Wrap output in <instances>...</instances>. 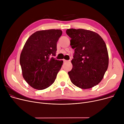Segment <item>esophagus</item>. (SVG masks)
<instances>
[{
	"label": "esophagus",
	"mask_w": 124,
	"mask_h": 124,
	"mask_svg": "<svg viewBox=\"0 0 124 124\" xmlns=\"http://www.w3.org/2000/svg\"><path fill=\"white\" fill-rule=\"evenodd\" d=\"M70 61H67L66 60H63V62H70Z\"/></svg>",
	"instance_id": "34e87169"
}]
</instances>
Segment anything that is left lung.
I'll list each match as a JSON object with an SVG mask.
<instances>
[{
    "mask_svg": "<svg viewBox=\"0 0 124 124\" xmlns=\"http://www.w3.org/2000/svg\"><path fill=\"white\" fill-rule=\"evenodd\" d=\"M66 33L75 49L73 68L68 72L72 83L84 89L96 86L103 79L108 66L104 40L97 33L85 29H67Z\"/></svg>",
    "mask_w": 124,
    "mask_h": 124,
    "instance_id": "left-lung-1",
    "label": "left lung"
}]
</instances>
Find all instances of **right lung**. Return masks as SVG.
<instances>
[{
    "label": "right lung",
    "instance_id": "add662e5",
    "mask_svg": "<svg viewBox=\"0 0 124 124\" xmlns=\"http://www.w3.org/2000/svg\"><path fill=\"white\" fill-rule=\"evenodd\" d=\"M62 31L58 29L38 31L25 43L20 62L23 78L34 89L43 90L51 85L63 61L55 60L57 42Z\"/></svg>",
    "mask_w": 124,
    "mask_h": 124
}]
</instances>
